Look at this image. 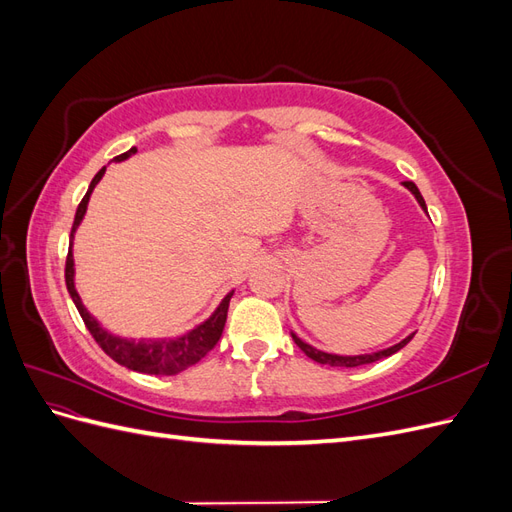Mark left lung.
<instances>
[{
    "label": "left lung",
    "mask_w": 512,
    "mask_h": 512,
    "mask_svg": "<svg viewBox=\"0 0 512 512\" xmlns=\"http://www.w3.org/2000/svg\"><path fill=\"white\" fill-rule=\"evenodd\" d=\"M404 185L406 188L416 196V200H418V205H421L425 211H427V205H425V200H423V196H421V192H418V188L416 185L412 183V181H404ZM414 337V333L412 335H408L406 339H401L399 344H395V346H391V348H386V350H380V352H371V354H359V356H337V354H329V352H320V350H316V348H312V346H307L303 339H299L297 335L292 333V339H294V344H297L309 359L312 361H316V363H320V365H329V367H359V365H367V363H376V361H380V359H386V356H391V354H395L397 350H401L404 348L410 339Z\"/></svg>",
    "instance_id": "obj_1"
}]
</instances>
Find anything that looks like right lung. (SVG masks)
Masks as SVG:
<instances>
[{
	"instance_id": "obj_1",
	"label": "right lung",
	"mask_w": 512,
	"mask_h": 512,
	"mask_svg": "<svg viewBox=\"0 0 512 512\" xmlns=\"http://www.w3.org/2000/svg\"><path fill=\"white\" fill-rule=\"evenodd\" d=\"M134 153H136V147L128 149L126 153H121V156H117L113 160L121 162V160L134 156ZM104 170H106V166L100 168L98 175L91 179L89 190L83 196V200L79 203V209H76V215H74V224H72V230H70V250H68V256H66V286H68V292H70V297H72L76 309H79V314L85 322L87 331L91 333V337L96 339V344L108 356H111L113 361H117L119 365L128 367L132 371H141V374L175 376V374H179V371L196 365L209 350H213L215 344L220 342L224 324H226L230 297H232V292H235V290L226 294L224 301L218 305V309H215V312L203 324H198V327H194L192 331H188L181 337H175V339H138V342H134V339L115 337L108 331H104L98 324V320L94 316H89L85 305L81 303L79 292H76V288H74V258H72L74 232H76V228H79L83 215L87 211L89 194L94 192L98 181L104 175Z\"/></svg>"
}]
</instances>
